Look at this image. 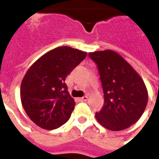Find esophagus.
<instances>
[{
	"mask_svg": "<svg viewBox=\"0 0 159 159\" xmlns=\"http://www.w3.org/2000/svg\"><path fill=\"white\" fill-rule=\"evenodd\" d=\"M88 99H89V96H83V98H78L77 100L80 101V102H84V101H87Z\"/></svg>",
	"mask_w": 159,
	"mask_h": 159,
	"instance_id": "34e87169",
	"label": "esophagus"
}]
</instances>
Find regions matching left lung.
<instances>
[{"instance_id":"obj_1","label":"left lung","mask_w":159,"mask_h":159,"mask_svg":"<svg viewBox=\"0 0 159 159\" xmlns=\"http://www.w3.org/2000/svg\"><path fill=\"white\" fill-rule=\"evenodd\" d=\"M97 64L104 91L105 103L95 113L106 129L119 131L135 123L142 116L148 101V92L136 70L112 50L89 52Z\"/></svg>"}]
</instances>
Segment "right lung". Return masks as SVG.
Wrapping results in <instances>:
<instances>
[{
    "mask_svg": "<svg viewBox=\"0 0 159 159\" xmlns=\"http://www.w3.org/2000/svg\"><path fill=\"white\" fill-rule=\"evenodd\" d=\"M86 56L87 52L59 47L40 57L27 70L20 99L26 114L37 126L55 129L70 119L76 102L65 80Z\"/></svg>",
    "mask_w": 159,
    "mask_h": 159,
    "instance_id": "1",
    "label": "right lung"
}]
</instances>
